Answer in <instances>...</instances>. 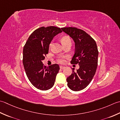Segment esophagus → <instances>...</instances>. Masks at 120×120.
<instances>
[{
    "label": "esophagus",
    "mask_w": 120,
    "mask_h": 120,
    "mask_svg": "<svg viewBox=\"0 0 120 120\" xmlns=\"http://www.w3.org/2000/svg\"><path fill=\"white\" fill-rule=\"evenodd\" d=\"M65 67H64V66H60V69H64V68H65Z\"/></svg>",
    "instance_id": "obj_1"
}]
</instances>
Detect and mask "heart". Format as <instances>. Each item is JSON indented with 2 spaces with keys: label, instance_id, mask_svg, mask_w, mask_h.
Here are the masks:
<instances>
[{
  "label": "heart",
  "instance_id": "heart-1",
  "mask_svg": "<svg viewBox=\"0 0 120 120\" xmlns=\"http://www.w3.org/2000/svg\"><path fill=\"white\" fill-rule=\"evenodd\" d=\"M61 41H62V43L63 44V45H65L66 44H67L68 43H71V39L68 36H64L61 39ZM52 45V42H51L49 45V48L51 49V46ZM67 57L66 56H61L58 57L57 59V62L59 63L60 64H63L65 62V58H66Z\"/></svg>",
  "mask_w": 120,
  "mask_h": 120
}]
</instances>
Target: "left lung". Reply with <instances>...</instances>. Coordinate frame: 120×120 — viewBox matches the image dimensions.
<instances>
[{
	"mask_svg": "<svg viewBox=\"0 0 120 120\" xmlns=\"http://www.w3.org/2000/svg\"><path fill=\"white\" fill-rule=\"evenodd\" d=\"M62 30L70 36L75 42V52L71 60L72 64H79V69L67 78V85L74 91L85 89L91 82L98 65V51L94 39L85 31L75 27H63Z\"/></svg>",
	"mask_w": 120,
	"mask_h": 120,
	"instance_id": "left-lung-1",
	"label": "left lung"
}]
</instances>
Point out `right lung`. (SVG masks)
<instances>
[{
	"mask_svg": "<svg viewBox=\"0 0 120 120\" xmlns=\"http://www.w3.org/2000/svg\"><path fill=\"white\" fill-rule=\"evenodd\" d=\"M62 32L57 27H41L31 33L24 46L23 63L26 74L31 83L39 90H49L54 84L60 66L55 64L46 67L42 61L48 54L54 37Z\"/></svg>",
	"mask_w": 120,
	"mask_h": 120,
	"instance_id": "right-lung-1",
	"label": "right lung"
}]
</instances>
